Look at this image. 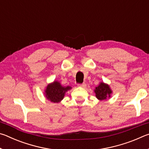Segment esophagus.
I'll list each match as a JSON object with an SVG mask.
<instances>
[{"mask_svg":"<svg viewBox=\"0 0 149 149\" xmlns=\"http://www.w3.org/2000/svg\"><path fill=\"white\" fill-rule=\"evenodd\" d=\"M78 86L81 87H85V86H86V84H85V83H83V84H78Z\"/></svg>","mask_w":149,"mask_h":149,"instance_id":"1","label":"esophagus"}]
</instances>
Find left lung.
Here are the masks:
<instances>
[{"label":"left lung","mask_w":149,"mask_h":149,"mask_svg":"<svg viewBox=\"0 0 149 149\" xmlns=\"http://www.w3.org/2000/svg\"><path fill=\"white\" fill-rule=\"evenodd\" d=\"M95 93H96V97L98 99L103 100L110 97L112 91L108 85L104 84V83H100L99 86L96 87Z\"/></svg>","instance_id":"obj_1"}]
</instances>
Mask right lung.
I'll list each match as a JSON object with an SVG mask.
<instances>
[{
	"label": "right lung",
	"instance_id": "obj_1",
	"mask_svg": "<svg viewBox=\"0 0 149 149\" xmlns=\"http://www.w3.org/2000/svg\"><path fill=\"white\" fill-rule=\"evenodd\" d=\"M70 89L71 87L69 86L62 87L59 82L54 81L52 84L48 85L45 90V95L47 99L51 102H58L63 99L65 93Z\"/></svg>",
	"mask_w": 149,
	"mask_h": 149
}]
</instances>
